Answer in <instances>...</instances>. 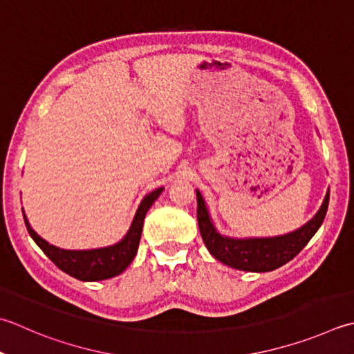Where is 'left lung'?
I'll list each match as a JSON object with an SVG mask.
<instances>
[{"label":"left lung","instance_id":"left-lung-1","mask_svg":"<svg viewBox=\"0 0 354 354\" xmlns=\"http://www.w3.org/2000/svg\"><path fill=\"white\" fill-rule=\"evenodd\" d=\"M328 199L330 189L325 193L322 204L315 216L293 232L267 238H232L216 230L205 199L196 189L199 232L207 250L223 264L242 270V272H272L292 261L315 236L324 223L328 209Z\"/></svg>","mask_w":354,"mask_h":354}]
</instances>
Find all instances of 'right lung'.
<instances>
[{
    "label": "right lung",
    "instance_id": "add662e5",
    "mask_svg": "<svg viewBox=\"0 0 354 354\" xmlns=\"http://www.w3.org/2000/svg\"><path fill=\"white\" fill-rule=\"evenodd\" d=\"M162 190L164 187H158V189L142 198L126 236L121 241H118L113 245L90 248V250H66V248L48 244L46 239L41 238L30 227L24 210L23 216L27 232H29L32 239L37 242V245L59 270L71 274L72 278L84 282L104 281L121 274L131 264V261L135 259L138 247H140L144 218L150 207L153 205L155 201L161 195Z\"/></svg>",
    "mask_w": 354,
    "mask_h": 354
}]
</instances>
